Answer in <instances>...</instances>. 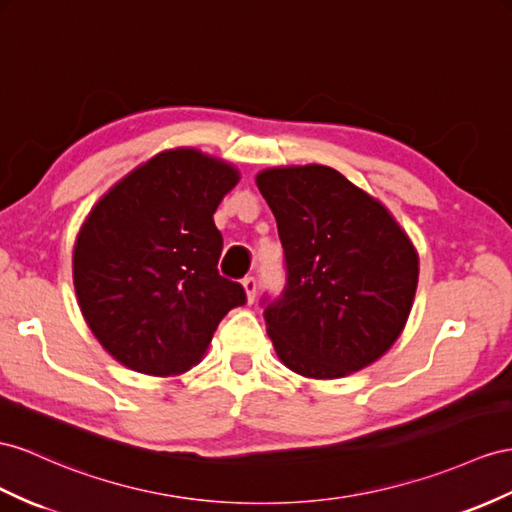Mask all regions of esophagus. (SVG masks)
Returning <instances> with one entry per match:
<instances>
[{
    "label": "esophagus",
    "mask_w": 512,
    "mask_h": 512,
    "mask_svg": "<svg viewBox=\"0 0 512 512\" xmlns=\"http://www.w3.org/2000/svg\"><path fill=\"white\" fill-rule=\"evenodd\" d=\"M242 285H244V292H246L248 303H253L255 294H257V279H255V277H244V279H242Z\"/></svg>",
    "instance_id": "1"
}]
</instances>
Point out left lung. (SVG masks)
<instances>
[{
  "instance_id": "1",
  "label": "left lung",
  "mask_w": 512,
  "mask_h": 512,
  "mask_svg": "<svg viewBox=\"0 0 512 512\" xmlns=\"http://www.w3.org/2000/svg\"><path fill=\"white\" fill-rule=\"evenodd\" d=\"M285 253L281 296L261 298L279 359L307 378H342L393 346L409 318L419 261L387 209L335 168L261 170Z\"/></svg>"
}]
</instances>
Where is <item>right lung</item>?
I'll return each instance as SVG.
<instances>
[{
  "instance_id": "add662e5",
  "label": "right lung",
  "mask_w": 512,
  "mask_h": 512,
  "mask_svg": "<svg viewBox=\"0 0 512 512\" xmlns=\"http://www.w3.org/2000/svg\"><path fill=\"white\" fill-rule=\"evenodd\" d=\"M240 173L196 149H173L121 179L93 207L73 251L80 309L127 368L175 376L201 361L220 320L246 303L220 277L214 212Z\"/></svg>"
}]
</instances>
